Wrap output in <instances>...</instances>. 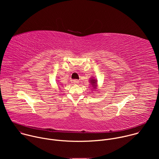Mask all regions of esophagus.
I'll return each instance as SVG.
<instances>
[{
    "label": "esophagus",
    "instance_id": "esophagus-1",
    "mask_svg": "<svg viewBox=\"0 0 159 159\" xmlns=\"http://www.w3.org/2000/svg\"><path fill=\"white\" fill-rule=\"evenodd\" d=\"M73 82H74V84H79V80H77V79L74 80H73Z\"/></svg>",
    "mask_w": 159,
    "mask_h": 159
}]
</instances>
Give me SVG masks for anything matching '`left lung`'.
<instances>
[{
	"instance_id": "left-lung-1",
	"label": "left lung",
	"mask_w": 159,
	"mask_h": 159,
	"mask_svg": "<svg viewBox=\"0 0 159 159\" xmlns=\"http://www.w3.org/2000/svg\"><path fill=\"white\" fill-rule=\"evenodd\" d=\"M90 84H92V85H93V89H96V86H97V80H96L95 79H92V80H90Z\"/></svg>"
}]
</instances>
